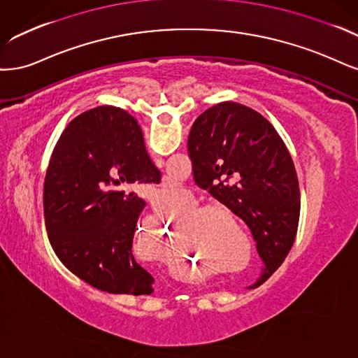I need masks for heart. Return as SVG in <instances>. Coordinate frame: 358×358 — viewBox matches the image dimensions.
Returning a JSON list of instances; mask_svg holds the SVG:
<instances>
[{
	"mask_svg": "<svg viewBox=\"0 0 358 358\" xmlns=\"http://www.w3.org/2000/svg\"><path fill=\"white\" fill-rule=\"evenodd\" d=\"M201 217H202V218H208V220H205V222H202V223H201L202 226H203V224H205V226L208 224V227H210V226H213V218H214V211H213V210L203 211V213L201 214Z\"/></svg>",
	"mask_w": 358,
	"mask_h": 358,
	"instance_id": "b5f03b06",
	"label": "heart"
}]
</instances>
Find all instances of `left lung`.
Masks as SVG:
<instances>
[{
  "label": "left lung",
  "instance_id": "left-lung-1",
  "mask_svg": "<svg viewBox=\"0 0 358 358\" xmlns=\"http://www.w3.org/2000/svg\"><path fill=\"white\" fill-rule=\"evenodd\" d=\"M187 147L198 186L250 227L266 280L290 252L301 215L297 174L281 136L260 113L226 101L194 120Z\"/></svg>",
  "mask_w": 358,
  "mask_h": 358
}]
</instances>
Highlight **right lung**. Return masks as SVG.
Here are the masks:
<instances>
[{
  "label": "right lung",
  "mask_w": 358,
  "mask_h": 358,
  "mask_svg": "<svg viewBox=\"0 0 358 358\" xmlns=\"http://www.w3.org/2000/svg\"><path fill=\"white\" fill-rule=\"evenodd\" d=\"M159 181L131 114L103 106L77 116L53 148L43 192L45 229L64 266L101 292L152 293L153 276L132 255L145 206L135 189Z\"/></svg>",
  "instance_id": "add662e5"
}]
</instances>
